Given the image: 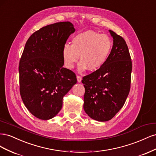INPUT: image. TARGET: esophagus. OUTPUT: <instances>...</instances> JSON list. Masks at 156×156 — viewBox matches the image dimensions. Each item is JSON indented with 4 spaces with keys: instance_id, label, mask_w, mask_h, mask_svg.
Segmentation results:
<instances>
[{
    "instance_id": "esophagus-1",
    "label": "esophagus",
    "mask_w": 156,
    "mask_h": 156,
    "mask_svg": "<svg viewBox=\"0 0 156 156\" xmlns=\"http://www.w3.org/2000/svg\"><path fill=\"white\" fill-rule=\"evenodd\" d=\"M77 81H78L79 83H80V82L81 81V80H82L81 76H80V75H77Z\"/></svg>"
}]
</instances>
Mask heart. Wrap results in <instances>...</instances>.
<instances>
[{
  "label": "heart",
  "instance_id": "1",
  "mask_svg": "<svg viewBox=\"0 0 156 156\" xmlns=\"http://www.w3.org/2000/svg\"><path fill=\"white\" fill-rule=\"evenodd\" d=\"M112 41L108 36L88 30L75 36L72 45L66 44L62 49V56L66 67L73 68L79 55L81 62L79 70L96 71L101 68L107 61L112 49Z\"/></svg>",
  "mask_w": 156,
  "mask_h": 156
}]
</instances>
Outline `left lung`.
I'll return each instance as SVG.
<instances>
[{
	"instance_id": "8db88e82",
	"label": "left lung",
	"mask_w": 156,
	"mask_h": 156,
	"mask_svg": "<svg viewBox=\"0 0 156 156\" xmlns=\"http://www.w3.org/2000/svg\"><path fill=\"white\" fill-rule=\"evenodd\" d=\"M111 53L101 68L83 77L84 109L91 119L110 120L124 106L131 88L132 62L124 39L112 30Z\"/></svg>"
}]
</instances>
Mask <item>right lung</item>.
<instances>
[{"instance_id":"right-lung-1","label":"right lung","mask_w":156,"mask_h":156,"mask_svg":"<svg viewBox=\"0 0 156 156\" xmlns=\"http://www.w3.org/2000/svg\"><path fill=\"white\" fill-rule=\"evenodd\" d=\"M75 32L72 23H56L30 36L19 65L20 91L32 115L49 120L62 108V99L77 83L76 75L63 68L62 49Z\"/></svg>"}]
</instances>
